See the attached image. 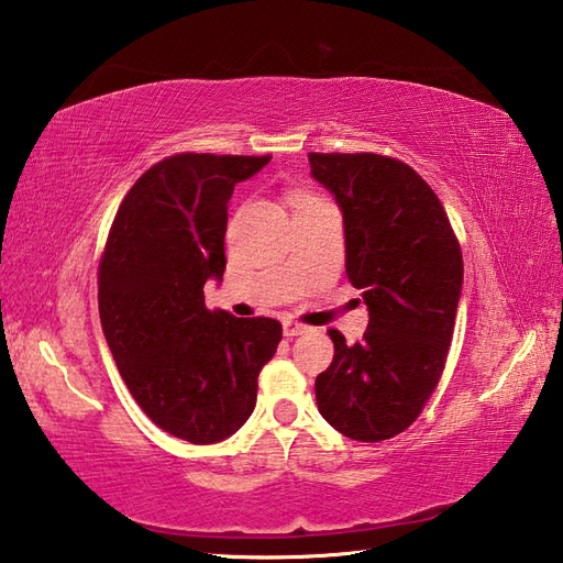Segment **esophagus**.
<instances>
[{
	"mask_svg": "<svg viewBox=\"0 0 563 563\" xmlns=\"http://www.w3.org/2000/svg\"><path fill=\"white\" fill-rule=\"evenodd\" d=\"M282 328H284V336H298V334L308 332L306 324H301V322H294V320H284Z\"/></svg>",
	"mask_w": 563,
	"mask_h": 563,
	"instance_id": "esophagus-1",
	"label": "esophagus"
}]
</instances>
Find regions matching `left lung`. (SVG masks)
Listing matches in <instances>:
<instances>
[{"label":"left lung","mask_w":563,"mask_h":563,"mask_svg":"<svg viewBox=\"0 0 563 563\" xmlns=\"http://www.w3.org/2000/svg\"><path fill=\"white\" fill-rule=\"evenodd\" d=\"M340 205L346 277L368 308L364 340L330 330L316 380L322 419L346 439L402 433L439 385L462 296V253L441 199L415 168L378 154H308Z\"/></svg>","instance_id":"obj_1"}]
</instances>
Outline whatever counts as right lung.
I'll use <instances>...</instances> for the list:
<instances>
[{"label":"right lung","instance_id":"add662e5","mask_svg":"<svg viewBox=\"0 0 563 563\" xmlns=\"http://www.w3.org/2000/svg\"><path fill=\"white\" fill-rule=\"evenodd\" d=\"M269 156L176 154L124 195L98 267V310L120 376L146 417L176 439L209 445L253 415L257 376L282 324L207 310L221 284L235 183Z\"/></svg>","mask_w":563,"mask_h":563}]
</instances>
